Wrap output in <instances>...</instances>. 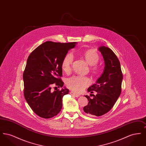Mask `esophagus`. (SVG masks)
I'll list each match as a JSON object with an SVG mask.
<instances>
[{"label": "esophagus", "mask_w": 146, "mask_h": 146, "mask_svg": "<svg viewBox=\"0 0 146 146\" xmlns=\"http://www.w3.org/2000/svg\"><path fill=\"white\" fill-rule=\"evenodd\" d=\"M70 94L72 95V96H74V97H79L80 95H78V94H77L76 93H75V92H73V91H70Z\"/></svg>", "instance_id": "1"}]
</instances>
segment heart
<instances>
[{
  "mask_svg": "<svg viewBox=\"0 0 146 146\" xmlns=\"http://www.w3.org/2000/svg\"><path fill=\"white\" fill-rule=\"evenodd\" d=\"M84 59L90 65V70L94 75H98L101 71V67L98 62L100 60V56L94 50H88L83 54ZM74 60L73 55L71 53H68L63 58L61 68L63 71L69 73L72 68V65ZM67 86L72 91L80 92L91 84L90 79L86 76H74L69 78L66 80Z\"/></svg>",
  "mask_w": 146,
  "mask_h": 146,
  "instance_id": "obj_1",
  "label": "heart"
}]
</instances>
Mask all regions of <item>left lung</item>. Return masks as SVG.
I'll return each mask as SVG.
<instances>
[{
	"instance_id": "1",
	"label": "left lung",
	"mask_w": 146,
	"mask_h": 146,
	"mask_svg": "<svg viewBox=\"0 0 146 146\" xmlns=\"http://www.w3.org/2000/svg\"><path fill=\"white\" fill-rule=\"evenodd\" d=\"M104 58L105 67L103 74L88 89V92H97L94 97L86 95L88 104L84 111L89 115L99 117L110 111L121 92L123 73L117 56L111 49L106 46L99 48Z\"/></svg>"
}]
</instances>
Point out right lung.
Listing matches in <instances>:
<instances>
[{
    "label": "right lung",
    "instance_id": "add662e5",
    "mask_svg": "<svg viewBox=\"0 0 146 146\" xmlns=\"http://www.w3.org/2000/svg\"><path fill=\"white\" fill-rule=\"evenodd\" d=\"M76 44L44 42L28 56L23 73V94L31 108L41 118H52L61 111L63 97L69 90L52 91L51 88L62 87L63 58Z\"/></svg>",
    "mask_w": 146,
    "mask_h": 146
}]
</instances>
